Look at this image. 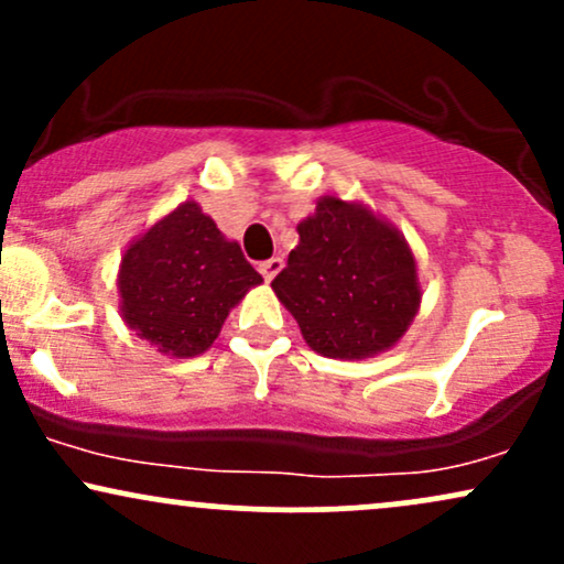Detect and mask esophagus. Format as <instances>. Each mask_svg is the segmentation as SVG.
<instances>
[{"label": "esophagus", "instance_id": "obj_1", "mask_svg": "<svg viewBox=\"0 0 564 564\" xmlns=\"http://www.w3.org/2000/svg\"><path fill=\"white\" fill-rule=\"evenodd\" d=\"M281 268H283V260L281 257H270V260H264V262H260V273H262V278L264 281H273V278L281 273Z\"/></svg>", "mask_w": 564, "mask_h": 564}]
</instances>
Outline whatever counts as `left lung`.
I'll return each mask as SVG.
<instances>
[{"label": "left lung", "mask_w": 564, "mask_h": 564, "mask_svg": "<svg viewBox=\"0 0 564 564\" xmlns=\"http://www.w3.org/2000/svg\"><path fill=\"white\" fill-rule=\"evenodd\" d=\"M296 232L273 291L310 349L364 360L398 345L422 307L419 264L403 232L364 200L339 196H321Z\"/></svg>", "instance_id": "left-lung-1"}]
</instances>
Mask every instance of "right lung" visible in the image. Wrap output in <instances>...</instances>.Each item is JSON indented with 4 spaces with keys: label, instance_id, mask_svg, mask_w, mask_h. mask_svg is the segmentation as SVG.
<instances>
[{
    "label": "right lung",
    "instance_id": "1",
    "mask_svg": "<svg viewBox=\"0 0 564 564\" xmlns=\"http://www.w3.org/2000/svg\"><path fill=\"white\" fill-rule=\"evenodd\" d=\"M238 241L225 238L196 200H183L121 254V321L166 358H196L230 310L260 286Z\"/></svg>",
    "mask_w": 564,
    "mask_h": 564
}]
</instances>
